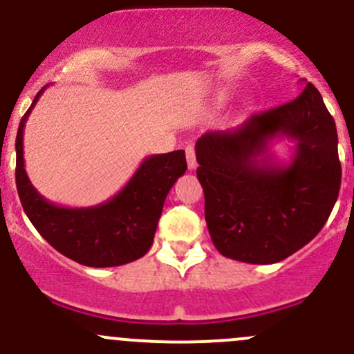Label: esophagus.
I'll return each instance as SVG.
<instances>
[{"mask_svg": "<svg viewBox=\"0 0 354 354\" xmlns=\"http://www.w3.org/2000/svg\"><path fill=\"white\" fill-rule=\"evenodd\" d=\"M187 162H188V169L190 171H194V169H197V157H195V149L192 147H187Z\"/></svg>", "mask_w": 354, "mask_h": 354, "instance_id": "34e87169", "label": "esophagus"}]
</instances>
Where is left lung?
<instances>
[{"mask_svg":"<svg viewBox=\"0 0 354 354\" xmlns=\"http://www.w3.org/2000/svg\"><path fill=\"white\" fill-rule=\"evenodd\" d=\"M292 101L195 144L212 243L224 257L276 263L313 240L329 219L341 187L337 130L320 92L305 78ZM276 138L295 141L279 163Z\"/></svg>","mask_w":354,"mask_h":354,"instance_id":"obj_1","label":"left lung"}]
</instances>
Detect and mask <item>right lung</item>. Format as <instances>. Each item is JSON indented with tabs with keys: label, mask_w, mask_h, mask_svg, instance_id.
<instances>
[{
	"label": "right lung",
	"mask_w": 354,
	"mask_h": 354,
	"mask_svg": "<svg viewBox=\"0 0 354 354\" xmlns=\"http://www.w3.org/2000/svg\"><path fill=\"white\" fill-rule=\"evenodd\" d=\"M44 88L17 131L15 178L25 214L53 248L82 266L116 267L140 259L154 241L164 200L187 171L185 151L145 157L123 190L108 202L84 209L56 205L32 187L24 167L25 121Z\"/></svg>",
	"instance_id": "1"
}]
</instances>
